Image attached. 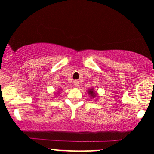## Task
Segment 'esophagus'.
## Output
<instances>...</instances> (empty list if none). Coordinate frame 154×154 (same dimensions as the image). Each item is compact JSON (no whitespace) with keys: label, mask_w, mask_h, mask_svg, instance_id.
<instances>
[{"label":"esophagus","mask_w":154,"mask_h":154,"mask_svg":"<svg viewBox=\"0 0 154 154\" xmlns=\"http://www.w3.org/2000/svg\"><path fill=\"white\" fill-rule=\"evenodd\" d=\"M74 84L76 87H78L79 86V81H78V80H74Z\"/></svg>","instance_id":"1"}]
</instances>
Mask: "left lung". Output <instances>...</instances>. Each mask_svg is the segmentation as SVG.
Here are the masks:
<instances>
[{
	"instance_id": "8db88e82",
	"label": "left lung",
	"mask_w": 154,
	"mask_h": 154,
	"mask_svg": "<svg viewBox=\"0 0 154 154\" xmlns=\"http://www.w3.org/2000/svg\"><path fill=\"white\" fill-rule=\"evenodd\" d=\"M88 91V94H89L90 97H92V98H94V97H97V93L94 91L93 88H89V89H88V91Z\"/></svg>"
}]
</instances>
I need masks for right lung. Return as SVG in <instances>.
<instances>
[{
    "instance_id": "obj_1",
    "label": "right lung",
    "mask_w": 154,
    "mask_h": 154,
    "mask_svg": "<svg viewBox=\"0 0 154 154\" xmlns=\"http://www.w3.org/2000/svg\"><path fill=\"white\" fill-rule=\"evenodd\" d=\"M57 94H58V93H57Z\"/></svg>"
}]
</instances>
